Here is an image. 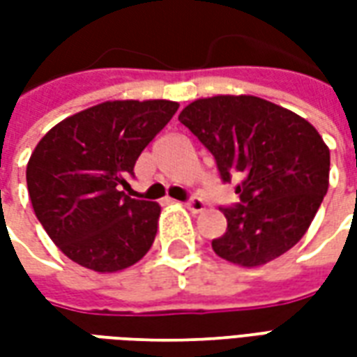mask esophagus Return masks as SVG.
Here are the masks:
<instances>
[{"label":"esophagus","instance_id":"esophagus-1","mask_svg":"<svg viewBox=\"0 0 357 357\" xmlns=\"http://www.w3.org/2000/svg\"><path fill=\"white\" fill-rule=\"evenodd\" d=\"M187 210H191L193 214H199V212H202L204 210V202L201 201V199H191L189 202H185Z\"/></svg>","mask_w":357,"mask_h":357}]
</instances>
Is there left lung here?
<instances>
[{
	"label": "left lung",
	"mask_w": 357,
	"mask_h": 357,
	"mask_svg": "<svg viewBox=\"0 0 357 357\" xmlns=\"http://www.w3.org/2000/svg\"><path fill=\"white\" fill-rule=\"evenodd\" d=\"M179 122L214 155L224 181L239 176L241 202L222 208L227 231L212 241L220 258L260 268L298 243L329 189L331 153L307 120L255 95L189 102Z\"/></svg>",
	"instance_id": "8db88e82"
}]
</instances>
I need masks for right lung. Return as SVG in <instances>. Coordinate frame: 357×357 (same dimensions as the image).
Returning <instances> with one entry per match:
<instances>
[{"mask_svg": "<svg viewBox=\"0 0 357 357\" xmlns=\"http://www.w3.org/2000/svg\"><path fill=\"white\" fill-rule=\"evenodd\" d=\"M179 102L105 101L61 120L26 164L36 218L73 262L114 273L153 247L160 204L120 191L135 160L176 114Z\"/></svg>", "mask_w": 357, "mask_h": 357, "instance_id": "obj_1", "label": "right lung"}]
</instances>
